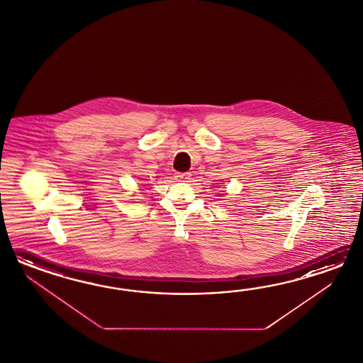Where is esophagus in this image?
I'll use <instances>...</instances> for the list:
<instances>
[{
    "label": "esophagus",
    "mask_w": 363,
    "mask_h": 363,
    "mask_svg": "<svg viewBox=\"0 0 363 363\" xmlns=\"http://www.w3.org/2000/svg\"><path fill=\"white\" fill-rule=\"evenodd\" d=\"M175 178L178 179L179 182H188L191 179V174L189 172H177Z\"/></svg>",
    "instance_id": "34e87169"
}]
</instances>
